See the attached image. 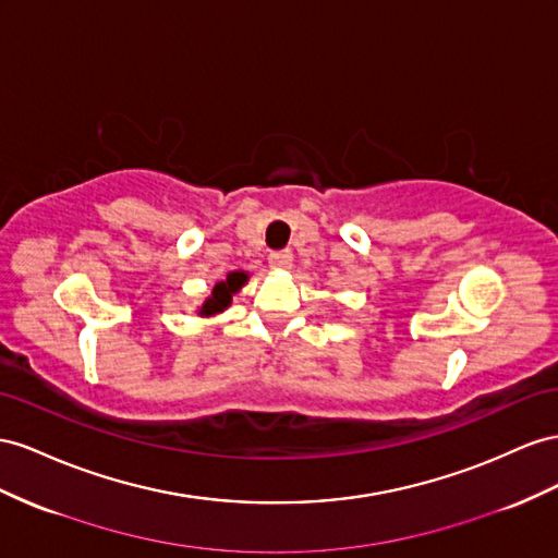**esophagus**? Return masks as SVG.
Returning a JSON list of instances; mask_svg holds the SVG:
<instances>
[{"mask_svg": "<svg viewBox=\"0 0 558 558\" xmlns=\"http://www.w3.org/2000/svg\"><path fill=\"white\" fill-rule=\"evenodd\" d=\"M293 265V255L291 251H275L269 255V267L272 269H289Z\"/></svg>", "mask_w": 558, "mask_h": 558, "instance_id": "esophagus-1", "label": "esophagus"}]
</instances>
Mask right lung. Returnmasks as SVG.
<instances>
[{
    "instance_id": "1",
    "label": "right lung",
    "mask_w": 558,
    "mask_h": 558,
    "mask_svg": "<svg viewBox=\"0 0 558 558\" xmlns=\"http://www.w3.org/2000/svg\"><path fill=\"white\" fill-rule=\"evenodd\" d=\"M246 281H248L246 272H230L228 279L218 281L214 289H210L208 298L204 300V305L199 307V314L214 316V314H220L222 310H228L232 305V295L242 289Z\"/></svg>"
}]
</instances>
